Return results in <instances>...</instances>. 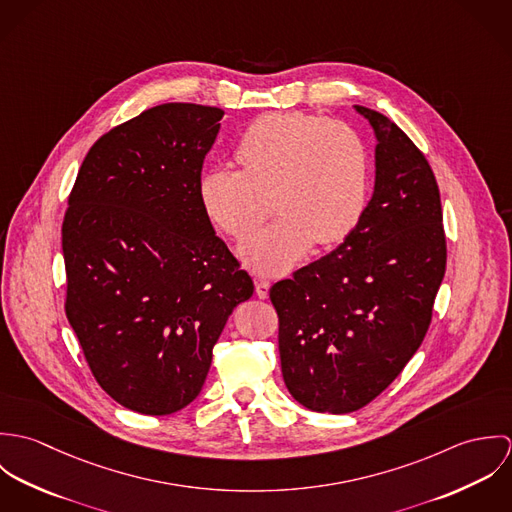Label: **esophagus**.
Wrapping results in <instances>:
<instances>
[{
    "label": "esophagus",
    "instance_id": "obj_1",
    "mask_svg": "<svg viewBox=\"0 0 512 512\" xmlns=\"http://www.w3.org/2000/svg\"><path fill=\"white\" fill-rule=\"evenodd\" d=\"M254 284H256V295H258L260 299H266L268 293H270V282L264 280V278H258Z\"/></svg>",
    "mask_w": 512,
    "mask_h": 512
}]
</instances>
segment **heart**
I'll return each mask as SVG.
<instances>
[{
  "instance_id": "1",
  "label": "heart",
  "mask_w": 512,
  "mask_h": 512,
  "mask_svg": "<svg viewBox=\"0 0 512 512\" xmlns=\"http://www.w3.org/2000/svg\"><path fill=\"white\" fill-rule=\"evenodd\" d=\"M240 169L209 167L199 197L215 224L244 238L274 209L280 219L246 238L238 252L258 274H284L317 246L343 242L370 195V153L349 124L274 112L258 118L236 146Z\"/></svg>"
}]
</instances>
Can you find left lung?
I'll return each mask as SVG.
<instances>
[{
    "label": "left lung",
    "instance_id": "1",
    "mask_svg": "<svg viewBox=\"0 0 512 512\" xmlns=\"http://www.w3.org/2000/svg\"><path fill=\"white\" fill-rule=\"evenodd\" d=\"M374 130V191L355 230L327 256L272 286L280 359L293 398L349 414L374 400L422 345L445 274L434 171L384 114Z\"/></svg>",
    "mask_w": 512,
    "mask_h": 512
}]
</instances>
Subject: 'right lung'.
I'll return each mask as SVG.
<instances>
[{"label": "right lung", "instance_id": "obj_1", "mask_svg": "<svg viewBox=\"0 0 512 512\" xmlns=\"http://www.w3.org/2000/svg\"><path fill=\"white\" fill-rule=\"evenodd\" d=\"M224 112L169 102L86 153L63 222L67 317L96 382L128 410L191 404L252 278L199 197Z\"/></svg>", "mask_w": 512, "mask_h": 512}]
</instances>
